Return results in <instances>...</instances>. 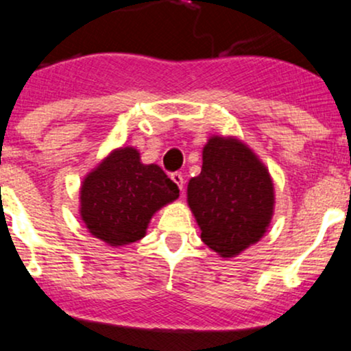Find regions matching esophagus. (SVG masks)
Here are the masks:
<instances>
[{"label":"esophagus","instance_id":"1","mask_svg":"<svg viewBox=\"0 0 351 351\" xmlns=\"http://www.w3.org/2000/svg\"><path fill=\"white\" fill-rule=\"evenodd\" d=\"M170 178H171V181L173 183L176 184V186H178V189L181 193H183V188H184V181H183V175H181V173H171L170 175Z\"/></svg>","mask_w":351,"mask_h":351}]
</instances>
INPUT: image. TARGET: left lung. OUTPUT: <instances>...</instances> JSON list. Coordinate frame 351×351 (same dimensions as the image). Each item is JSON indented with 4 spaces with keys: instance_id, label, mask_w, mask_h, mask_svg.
<instances>
[{
    "instance_id": "1",
    "label": "left lung",
    "mask_w": 351,
    "mask_h": 351,
    "mask_svg": "<svg viewBox=\"0 0 351 351\" xmlns=\"http://www.w3.org/2000/svg\"><path fill=\"white\" fill-rule=\"evenodd\" d=\"M188 206L201 241L224 259L263 239L276 208L274 181L256 152L237 136H209L201 173L189 180Z\"/></svg>"
}]
</instances>
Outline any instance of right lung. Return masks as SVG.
I'll list each match as a JSON object with an SVG mask.
<instances>
[{
  "label": "right lung",
  "instance_id": "right-lung-1",
  "mask_svg": "<svg viewBox=\"0 0 351 351\" xmlns=\"http://www.w3.org/2000/svg\"><path fill=\"white\" fill-rule=\"evenodd\" d=\"M178 196L158 165H145L135 147H120L84 176L79 215L92 236L123 247L145 237L153 215Z\"/></svg>",
  "mask_w": 351,
  "mask_h": 351
}]
</instances>
